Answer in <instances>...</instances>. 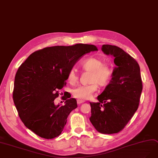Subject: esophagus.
Wrapping results in <instances>:
<instances>
[{
  "instance_id": "obj_1",
  "label": "esophagus",
  "mask_w": 158,
  "mask_h": 158,
  "mask_svg": "<svg viewBox=\"0 0 158 158\" xmlns=\"http://www.w3.org/2000/svg\"><path fill=\"white\" fill-rule=\"evenodd\" d=\"M77 104H78V105H80V104H81V103H84V101H83V100H77Z\"/></svg>"
}]
</instances>
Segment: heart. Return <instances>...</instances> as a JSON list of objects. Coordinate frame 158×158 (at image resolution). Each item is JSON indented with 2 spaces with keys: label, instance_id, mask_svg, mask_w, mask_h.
<instances>
[{
  "label": "heart",
  "instance_id": "obj_1",
  "mask_svg": "<svg viewBox=\"0 0 158 158\" xmlns=\"http://www.w3.org/2000/svg\"><path fill=\"white\" fill-rule=\"evenodd\" d=\"M81 68L85 71L90 72L89 82L90 84L79 86L72 90V94L80 100H85L90 98L93 93L97 90L98 85L105 86L107 85L113 75V68L110 64L103 63L101 58L90 57L81 63ZM68 82L73 85L77 82L79 76L74 69L69 72L67 77Z\"/></svg>",
  "mask_w": 158,
  "mask_h": 158
}]
</instances>
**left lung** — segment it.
I'll return each instance as SVG.
<instances>
[{
	"label": "left lung",
	"mask_w": 158,
	"mask_h": 158,
	"mask_svg": "<svg viewBox=\"0 0 158 158\" xmlns=\"http://www.w3.org/2000/svg\"><path fill=\"white\" fill-rule=\"evenodd\" d=\"M102 51L114 57L116 66L98 102H90V121L98 132L113 134L123 129L136 112L143 84L139 65L132 56L115 45H103Z\"/></svg>",
	"instance_id": "8db88e82"
}]
</instances>
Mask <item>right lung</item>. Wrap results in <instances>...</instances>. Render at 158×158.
<instances>
[{
  "label": "right lung",
  "instance_id": "add662e5",
  "mask_svg": "<svg viewBox=\"0 0 158 158\" xmlns=\"http://www.w3.org/2000/svg\"><path fill=\"white\" fill-rule=\"evenodd\" d=\"M97 50L94 45L83 44L49 47L34 52L21 64L15 74L13 99L28 129L47 139L60 135L77 105L69 95L62 97L63 106L55 105L58 90L66 85L69 72L79 58Z\"/></svg>",
  "mask_w": 158,
  "mask_h": 158
}]
</instances>
